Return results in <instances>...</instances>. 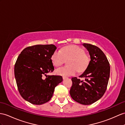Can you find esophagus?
Returning <instances> with one entry per match:
<instances>
[{
    "label": "esophagus",
    "instance_id": "1",
    "mask_svg": "<svg viewBox=\"0 0 125 125\" xmlns=\"http://www.w3.org/2000/svg\"><path fill=\"white\" fill-rule=\"evenodd\" d=\"M62 78H63V80H65V79L67 78V77H66V76H63V77H62Z\"/></svg>",
    "mask_w": 125,
    "mask_h": 125
}]
</instances>
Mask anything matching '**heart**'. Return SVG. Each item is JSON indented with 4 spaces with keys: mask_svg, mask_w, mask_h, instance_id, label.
<instances>
[{
    "mask_svg": "<svg viewBox=\"0 0 125 125\" xmlns=\"http://www.w3.org/2000/svg\"><path fill=\"white\" fill-rule=\"evenodd\" d=\"M51 61L56 67L62 66L65 60H68V66L58 68L56 74L63 76L74 75L79 72L86 68L90 62V57L85 53L83 48L76 45H69L62 48L61 50H56L51 56Z\"/></svg>",
    "mask_w": 125,
    "mask_h": 125,
    "instance_id": "heart-1",
    "label": "heart"
}]
</instances>
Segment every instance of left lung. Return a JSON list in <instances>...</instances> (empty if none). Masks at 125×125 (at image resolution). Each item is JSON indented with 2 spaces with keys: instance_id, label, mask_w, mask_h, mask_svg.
<instances>
[{
  "instance_id": "1",
  "label": "left lung",
  "mask_w": 125,
  "mask_h": 125,
  "mask_svg": "<svg viewBox=\"0 0 125 125\" xmlns=\"http://www.w3.org/2000/svg\"><path fill=\"white\" fill-rule=\"evenodd\" d=\"M89 51L91 60L87 68L80 77H73L70 95L82 104L89 105L101 99L107 88L110 67L107 58L99 48L89 43H83Z\"/></svg>"
}]
</instances>
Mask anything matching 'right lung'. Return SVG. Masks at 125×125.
I'll list each match as a JSON object with an SVG mask.
<instances>
[{
  "mask_svg": "<svg viewBox=\"0 0 125 125\" xmlns=\"http://www.w3.org/2000/svg\"><path fill=\"white\" fill-rule=\"evenodd\" d=\"M56 49L53 44L28 47L21 52L15 62L18 90L22 98L32 104L48 102L55 87L62 81V76L47 75L54 71L51 58Z\"/></svg>",
  "mask_w": 125,
  "mask_h": 125,
  "instance_id": "right-lung-1",
  "label": "right lung"
}]
</instances>
